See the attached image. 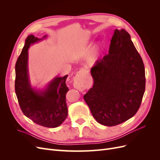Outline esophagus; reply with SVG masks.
Listing matches in <instances>:
<instances>
[{
	"instance_id": "obj_1",
	"label": "esophagus",
	"mask_w": 160,
	"mask_h": 160,
	"mask_svg": "<svg viewBox=\"0 0 160 160\" xmlns=\"http://www.w3.org/2000/svg\"><path fill=\"white\" fill-rule=\"evenodd\" d=\"M73 85L76 89L79 91L84 90L88 85V81L86 77L81 71L77 72V75L74 77Z\"/></svg>"
}]
</instances>
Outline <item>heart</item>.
Here are the masks:
<instances>
[{"label":"heart","mask_w":160,"mask_h":160,"mask_svg":"<svg viewBox=\"0 0 160 160\" xmlns=\"http://www.w3.org/2000/svg\"><path fill=\"white\" fill-rule=\"evenodd\" d=\"M99 55V49L98 45L94 46L92 48L87 58V61H88V63L89 65L92 66L93 65L96 61H98Z\"/></svg>","instance_id":"b5f03b06"}]
</instances>
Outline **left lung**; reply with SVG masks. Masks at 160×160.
Wrapping results in <instances>:
<instances>
[{"mask_svg":"<svg viewBox=\"0 0 160 160\" xmlns=\"http://www.w3.org/2000/svg\"><path fill=\"white\" fill-rule=\"evenodd\" d=\"M93 88L83 98L97 122L114 126L137 113L146 89L143 62L124 29L114 31L109 54L91 67Z\"/></svg>","mask_w":160,"mask_h":160,"instance_id":"8db88e82","label":"left lung"}]
</instances>
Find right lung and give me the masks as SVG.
I'll return each mask as SVG.
<instances>
[{
  "mask_svg": "<svg viewBox=\"0 0 160 160\" xmlns=\"http://www.w3.org/2000/svg\"><path fill=\"white\" fill-rule=\"evenodd\" d=\"M39 40L32 35L26 38L16 62L14 88L23 114L34 123L53 128L59 126L67 116L66 94L69 88L65 81L68 75L57 77L41 93L31 88L28 77L27 51L31 44Z\"/></svg>",
  "mask_w": 160,
  "mask_h": 160,
  "instance_id": "obj_1",
  "label": "right lung"
}]
</instances>
